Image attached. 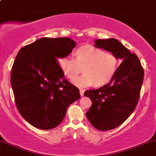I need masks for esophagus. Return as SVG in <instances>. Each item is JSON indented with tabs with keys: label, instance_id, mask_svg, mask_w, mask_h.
Instances as JSON below:
<instances>
[{
	"label": "esophagus",
	"instance_id": "obj_1",
	"mask_svg": "<svg viewBox=\"0 0 156 156\" xmlns=\"http://www.w3.org/2000/svg\"><path fill=\"white\" fill-rule=\"evenodd\" d=\"M83 94H84V90H83V89H80V95H81V96H83Z\"/></svg>",
	"mask_w": 156,
	"mask_h": 156
}]
</instances>
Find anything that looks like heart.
I'll return each mask as SVG.
<instances>
[{
    "mask_svg": "<svg viewBox=\"0 0 156 156\" xmlns=\"http://www.w3.org/2000/svg\"><path fill=\"white\" fill-rule=\"evenodd\" d=\"M64 75L73 79L83 67L84 74L73 80L79 87L97 86L107 83L112 79L119 67V59L111 53L92 47H81L77 50L76 58L66 56L59 61Z\"/></svg>",
    "mask_w": 156,
    "mask_h": 156,
    "instance_id": "heart-1",
    "label": "heart"
}]
</instances>
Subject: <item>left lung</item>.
<instances>
[{
    "label": "left lung",
    "mask_w": 156,
    "mask_h": 156,
    "mask_svg": "<svg viewBox=\"0 0 156 156\" xmlns=\"http://www.w3.org/2000/svg\"><path fill=\"white\" fill-rule=\"evenodd\" d=\"M94 46L123 60L108 83L84 92L92 101L87 119L97 129L107 131L121 125L135 110L144 73L136 55L116 39H98Z\"/></svg>",
    "instance_id": "left-lung-1"
}]
</instances>
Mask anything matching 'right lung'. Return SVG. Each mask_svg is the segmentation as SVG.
<instances>
[{"instance_id": "obj_1", "label": "right lung", "mask_w": 156, "mask_h": 156, "mask_svg": "<svg viewBox=\"0 0 156 156\" xmlns=\"http://www.w3.org/2000/svg\"><path fill=\"white\" fill-rule=\"evenodd\" d=\"M75 46L69 37H41L21 48L15 58L11 71L15 104L22 117L37 129L59 125L68 107L81 98L58 63Z\"/></svg>"}]
</instances>
